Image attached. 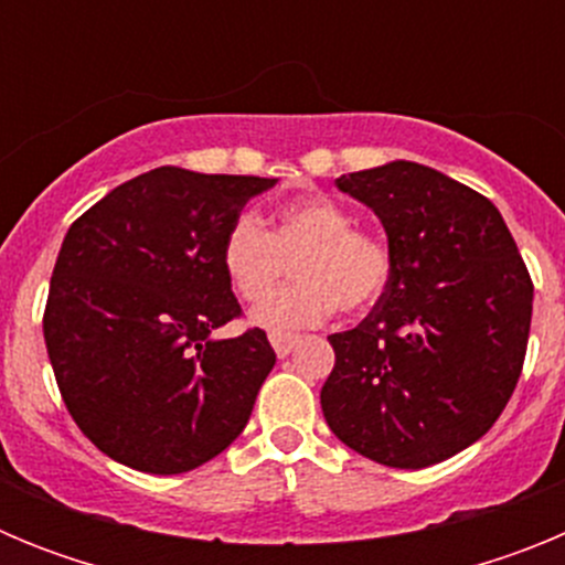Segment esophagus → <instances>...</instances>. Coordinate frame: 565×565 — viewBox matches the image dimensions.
<instances>
[{
    "label": "esophagus",
    "instance_id": "34e87169",
    "mask_svg": "<svg viewBox=\"0 0 565 565\" xmlns=\"http://www.w3.org/2000/svg\"><path fill=\"white\" fill-rule=\"evenodd\" d=\"M268 339H271L274 351H277V356H288V353L294 351L299 344V337L297 333H279V331H271L268 333Z\"/></svg>",
    "mask_w": 565,
    "mask_h": 565
}]
</instances>
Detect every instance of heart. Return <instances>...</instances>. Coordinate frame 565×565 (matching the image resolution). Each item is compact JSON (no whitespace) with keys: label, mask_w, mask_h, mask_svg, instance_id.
Listing matches in <instances>:
<instances>
[{"label":"heart","mask_w":565,"mask_h":565,"mask_svg":"<svg viewBox=\"0 0 565 565\" xmlns=\"http://www.w3.org/2000/svg\"><path fill=\"white\" fill-rule=\"evenodd\" d=\"M294 253L298 279L267 298ZM221 266L239 297L267 298L248 313L252 326L286 333L326 322L339 306L371 308L391 282L393 257L384 239L353 228L351 209L328 194H299L274 209L268 232L239 214L223 237Z\"/></svg>","instance_id":"heart-1"}]
</instances>
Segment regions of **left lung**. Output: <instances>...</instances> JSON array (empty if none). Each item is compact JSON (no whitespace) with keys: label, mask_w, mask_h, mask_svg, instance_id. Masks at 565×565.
Segmentation results:
<instances>
[{"label":"left lung","mask_w":565,"mask_h":565,"mask_svg":"<svg viewBox=\"0 0 565 565\" xmlns=\"http://www.w3.org/2000/svg\"><path fill=\"white\" fill-rule=\"evenodd\" d=\"M382 223L391 282L356 328L331 333L319 402L359 456L422 469L495 424L521 376L532 279L495 203L413 161L337 178Z\"/></svg>","instance_id":"1"}]
</instances>
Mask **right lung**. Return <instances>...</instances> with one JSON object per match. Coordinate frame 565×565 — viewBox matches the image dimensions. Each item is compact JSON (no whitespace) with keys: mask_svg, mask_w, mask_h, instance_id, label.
<instances>
[{"mask_svg":"<svg viewBox=\"0 0 565 565\" xmlns=\"http://www.w3.org/2000/svg\"><path fill=\"white\" fill-rule=\"evenodd\" d=\"M277 178L158 167L67 228L44 342L70 416L124 467L178 476L243 433L271 373L266 331L217 339L239 313L226 228Z\"/></svg>","mask_w":565,"mask_h":565,"instance_id":"obj_1","label":"right lung"}]
</instances>
